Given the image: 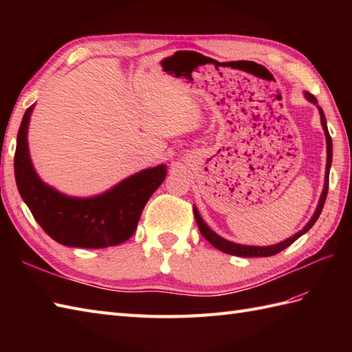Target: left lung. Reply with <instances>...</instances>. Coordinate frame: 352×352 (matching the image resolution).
Returning a JSON list of instances; mask_svg holds the SVG:
<instances>
[{
	"label": "left lung",
	"instance_id": "left-lung-1",
	"mask_svg": "<svg viewBox=\"0 0 352 352\" xmlns=\"http://www.w3.org/2000/svg\"><path fill=\"white\" fill-rule=\"evenodd\" d=\"M305 98H307L310 102L313 104H318V100L313 96L311 94L305 92ZM319 109V113H320V124H322V129L325 133V139H327V168H325V184H324V190H322V195L319 198V204L316 207L315 213H313L311 219L307 222V226H305L301 231H298L296 234H294L292 237L286 239V241H283L276 245H271V246H250V245H239L234 242H230L227 239L221 237L219 234H216L213 230L208 228L207 223L204 222V219L201 218L197 207H193V214H195V221L198 223V228L201 231V234L206 239L207 242H210L214 248H218L219 251L226 252V254H231V256H237V257H269V256H274V254H278L280 251L286 250L287 246H290L294 243L298 237H301L304 233H307V231L315 226V222L318 221L320 212H322L324 204H325V199H327V193H328V178H330V168H331V162H333V142H331V136L330 133H328V126H327V121H325V115H324V110Z\"/></svg>",
	"mask_w": 352,
	"mask_h": 352
}]
</instances>
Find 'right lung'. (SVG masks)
I'll return each instance as SVG.
<instances>
[{"instance_id":"1","label":"right lung","mask_w":352,"mask_h":352,"mask_svg":"<svg viewBox=\"0 0 352 352\" xmlns=\"http://www.w3.org/2000/svg\"><path fill=\"white\" fill-rule=\"evenodd\" d=\"M32 111L33 106L25 110L18 131L14 178L37 223L56 242L76 248H106L129 241L148 199L166 178V166L140 170L96 197L65 195L45 184L33 168L27 142Z\"/></svg>"}]
</instances>
